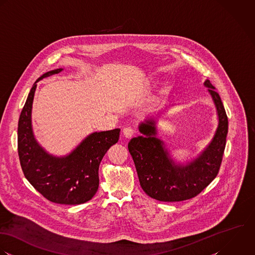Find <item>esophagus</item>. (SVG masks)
<instances>
[{
  "label": "esophagus",
  "instance_id": "esophagus-1",
  "mask_svg": "<svg viewBox=\"0 0 255 255\" xmlns=\"http://www.w3.org/2000/svg\"><path fill=\"white\" fill-rule=\"evenodd\" d=\"M123 135L126 137V138H131L135 135V130H133L132 128L130 127H127V128H124L123 129Z\"/></svg>",
  "mask_w": 255,
  "mask_h": 255
}]
</instances>
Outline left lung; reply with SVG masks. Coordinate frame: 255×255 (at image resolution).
Masks as SVG:
<instances>
[{
    "mask_svg": "<svg viewBox=\"0 0 255 255\" xmlns=\"http://www.w3.org/2000/svg\"><path fill=\"white\" fill-rule=\"evenodd\" d=\"M204 86L214 102L218 127L213 139L197 157L186 163L175 162L164 142L157 137L156 118L149 117L139 124L141 136L130 140L128 150L147 195L163 202H178L197 196L217 176L226 147L228 117L219 94L209 80Z\"/></svg>",
    "mask_w": 255,
    "mask_h": 255,
    "instance_id": "8db88e82",
    "label": "left lung"
}]
</instances>
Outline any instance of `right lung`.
Listing matches in <instances>:
<instances>
[{
    "label": "right lung",
    "mask_w": 255,
    "mask_h": 255,
    "mask_svg": "<svg viewBox=\"0 0 255 255\" xmlns=\"http://www.w3.org/2000/svg\"><path fill=\"white\" fill-rule=\"evenodd\" d=\"M63 69L43 74L32 86L17 127V151L25 178L54 203L78 205L91 200L99 189V167L107 150L119 140L120 129L94 132L70 153L57 156L39 145L32 130L31 111L36 83Z\"/></svg>",
    "instance_id": "1"
}]
</instances>
